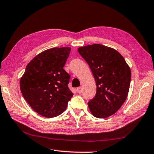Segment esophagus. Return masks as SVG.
Masks as SVG:
<instances>
[{
  "label": "esophagus",
  "mask_w": 154,
  "mask_h": 154,
  "mask_svg": "<svg viewBox=\"0 0 154 154\" xmlns=\"http://www.w3.org/2000/svg\"><path fill=\"white\" fill-rule=\"evenodd\" d=\"M77 92H79V93H81V92H82V91H82V88L81 87H79V88H77Z\"/></svg>",
  "instance_id": "34e87169"
}]
</instances>
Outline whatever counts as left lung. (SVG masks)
I'll list each match as a JSON object with an SVG mask.
<instances>
[{"label": "left lung", "mask_w": 154, "mask_h": 154, "mask_svg": "<svg viewBox=\"0 0 154 154\" xmlns=\"http://www.w3.org/2000/svg\"><path fill=\"white\" fill-rule=\"evenodd\" d=\"M78 52L90 67L97 87L96 96L88 103L89 109L97 118L112 116L127 98L130 67L119 52L104 45L82 46Z\"/></svg>", "instance_id": "8db88e82"}]
</instances>
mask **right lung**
I'll return each mask as SVG.
<instances>
[{"instance_id": "add662e5", "label": "right lung", "mask_w": 154, "mask_h": 154, "mask_svg": "<svg viewBox=\"0 0 154 154\" xmlns=\"http://www.w3.org/2000/svg\"><path fill=\"white\" fill-rule=\"evenodd\" d=\"M70 47H55L39 53L20 79L23 98L35 112L56 117L65 111L73 94L67 87L70 75L63 69Z\"/></svg>"}]
</instances>
